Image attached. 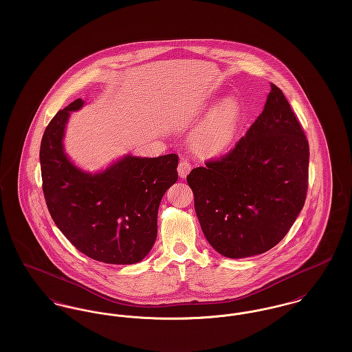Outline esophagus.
Returning <instances> with one entry per match:
<instances>
[{
    "mask_svg": "<svg viewBox=\"0 0 352 352\" xmlns=\"http://www.w3.org/2000/svg\"><path fill=\"white\" fill-rule=\"evenodd\" d=\"M191 171V164L186 160H182L178 165V174L181 178H186V175Z\"/></svg>",
    "mask_w": 352,
    "mask_h": 352,
    "instance_id": "obj_1",
    "label": "esophagus"
}]
</instances>
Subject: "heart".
Wrapping results in <instances>:
<instances>
[{
	"label": "heart",
	"instance_id": "b5f03b06",
	"mask_svg": "<svg viewBox=\"0 0 352 352\" xmlns=\"http://www.w3.org/2000/svg\"><path fill=\"white\" fill-rule=\"evenodd\" d=\"M240 124L239 102L227 98L211 108L188 137L191 149L204 157H218L228 151Z\"/></svg>",
	"mask_w": 352,
	"mask_h": 352
}]
</instances>
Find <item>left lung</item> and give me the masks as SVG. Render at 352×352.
Returning a JSON list of instances; mask_svg holds the SVG:
<instances>
[{"instance_id":"left-lung-1","label":"left lung","mask_w":352,"mask_h":352,"mask_svg":"<svg viewBox=\"0 0 352 352\" xmlns=\"http://www.w3.org/2000/svg\"><path fill=\"white\" fill-rule=\"evenodd\" d=\"M307 170L309 142L283 91L270 83L263 113L234 151L187 175L210 245L228 258L277 245L305 204Z\"/></svg>"}]
</instances>
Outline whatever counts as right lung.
<instances>
[{
	"label": "right lung",
	"mask_w": 352,
	"mask_h": 352,
	"mask_svg": "<svg viewBox=\"0 0 352 352\" xmlns=\"http://www.w3.org/2000/svg\"><path fill=\"white\" fill-rule=\"evenodd\" d=\"M78 99L59 111L41 142L43 194L51 218L71 244L105 264L140 263L157 239L158 207L178 179V155L125 154L96 173L79 168L65 149L71 112Z\"/></svg>",
	"instance_id": "add662e5"
}]
</instances>
